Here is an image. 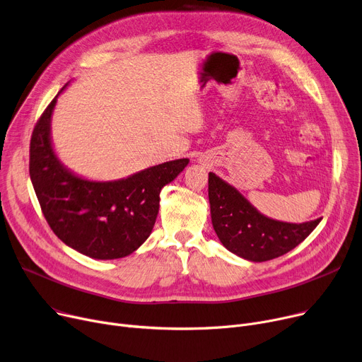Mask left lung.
I'll return each mask as SVG.
<instances>
[{"label":"left lung","instance_id":"left-lung-1","mask_svg":"<svg viewBox=\"0 0 362 362\" xmlns=\"http://www.w3.org/2000/svg\"><path fill=\"white\" fill-rule=\"evenodd\" d=\"M208 198L216 237L227 250L249 262H267L288 253L322 221L296 224L269 218L212 172L208 177Z\"/></svg>","mask_w":362,"mask_h":362}]
</instances>
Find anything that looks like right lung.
I'll use <instances>...</instances> for the list:
<instances>
[{"mask_svg": "<svg viewBox=\"0 0 362 362\" xmlns=\"http://www.w3.org/2000/svg\"><path fill=\"white\" fill-rule=\"evenodd\" d=\"M68 84L46 107L32 135L29 170L36 197L47 224L68 247L98 260L125 257L150 237L160 192L183 172L189 158L116 180H91L72 172L55 153L51 131L58 95Z\"/></svg>", "mask_w": 362, "mask_h": 362, "instance_id": "add662e5", "label": "right lung"}]
</instances>
